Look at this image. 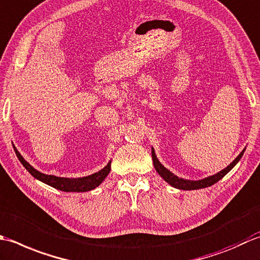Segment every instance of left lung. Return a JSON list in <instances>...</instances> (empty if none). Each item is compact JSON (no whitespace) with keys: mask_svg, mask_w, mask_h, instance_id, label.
<instances>
[{"mask_svg":"<svg viewBox=\"0 0 260 260\" xmlns=\"http://www.w3.org/2000/svg\"><path fill=\"white\" fill-rule=\"evenodd\" d=\"M15 150V153H17V156L19 157L18 155V150ZM243 151L242 150L240 152V155L238 156L236 159L232 161L229 166H228L226 168H224L223 171H221L220 173L213 175V176H210V177H206L204 179H201V181H187V179H183V178H178L177 176H175L174 174H172L171 172L168 171L167 168L164 167L159 162V160L157 159V157L155 155V150L151 149V156H152V161H153V166H155V169L157 171V173L160 175V176L165 179V181L169 184L172 185L173 187H176V188H179V189H186V190H190V189H199V188H204V187H209L211 186V185L215 184L216 182H219L220 179L225 176V175L229 173L232 168H234L236 166V164L240 160V158L242 157L243 155Z\"/></svg>","mask_w":260,"mask_h":260,"instance_id":"8db88e82","label":"left lung"}]
</instances>
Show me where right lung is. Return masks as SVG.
Masks as SVG:
<instances>
[{
	"label": "right lung",
	"instance_id": "right-lung-1",
	"mask_svg": "<svg viewBox=\"0 0 260 260\" xmlns=\"http://www.w3.org/2000/svg\"><path fill=\"white\" fill-rule=\"evenodd\" d=\"M19 155V160L24 166V168L28 171L32 176L39 181L44 182L47 185H50L54 188H57L59 190H63V192H87V190L94 189L98 187L99 185L104 181V178L108 176L111 171V161L105 166L103 169H101L100 172L94 173L89 176L77 178V179H70V178H63V177H57L54 175H46L37 171L29 162H26L23 157Z\"/></svg>",
	"mask_w": 260,
	"mask_h": 260
}]
</instances>
